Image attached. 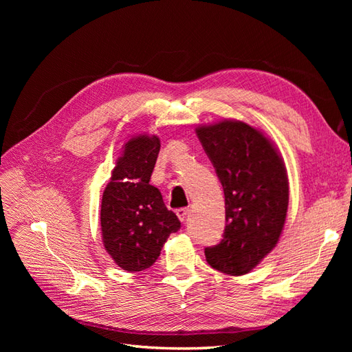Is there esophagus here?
Masks as SVG:
<instances>
[{"mask_svg":"<svg viewBox=\"0 0 352 352\" xmlns=\"http://www.w3.org/2000/svg\"><path fill=\"white\" fill-rule=\"evenodd\" d=\"M176 214H177V217H179L180 221H186V219H188V216H189V208H186V207L179 208V210L176 211Z\"/></svg>","mask_w":352,"mask_h":352,"instance_id":"1","label":"esophagus"}]
</instances>
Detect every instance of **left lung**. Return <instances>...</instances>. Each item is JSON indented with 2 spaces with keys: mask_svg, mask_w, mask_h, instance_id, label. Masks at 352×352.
<instances>
[{
  "mask_svg": "<svg viewBox=\"0 0 352 352\" xmlns=\"http://www.w3.org/2000/svg\"><path fill=\"white\" fill-rule=\"evenodd\" d=\"M225 192L223 239L206 248L212 269L230 276L252 270L278 243L285 225L289 185L276 146L252 126L225 120L197 127Z\"/></svg>",
  "mask_w": 352,
  "mask_h": 352,
  "instance_id": "8db88e82",
  "label": "left lung"
}]
</instances>
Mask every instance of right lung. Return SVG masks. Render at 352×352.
<instances>
[{"label":"right lung","instance_id":"right-lung-1","mask_svg":"<svg viewBox=\"0 0 352 352\" xmlns=\"http://www.w3.org/2000/svg\"><path fill=\"white\" fill-rule=\"evenodd\" d=\"M160 153L157 136L140 135L124 145L101 201L102 242L114 263L142 272L155 263L180 221L150 179Z\"/></svg>","mask_w":352,"mask_h":352}]
</instances>
